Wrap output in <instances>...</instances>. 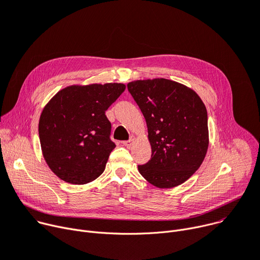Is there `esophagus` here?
Masks as SVG:
<instances>
[{
	"instance_id": "obj_1",
	"label": "esophagus",
	"mask_w": 260,
	"mask_h": 260,
	"mask_svg": "<svg viewBox=\"0 0 260 260\" xmlns=\"http://www.w3.org/2000/svg\"><path fill=\"white\" fill-rule=\"evenodd\" d=\"M134 142H135V137H132L129 140H127V141H123L122 143H123V145H124V146H126V147H129V146H131V145L134 143Z\"/></svg>"
}]
</instances>
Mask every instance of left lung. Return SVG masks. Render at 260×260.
<instances>
[{"label":"left lung","instance_id":"8db88e82","mask_svg":"<svg viewBox=\"0 0 260 260\" xmlns=\"http://www.w3.org/2000/svg\"><path fill=\"white\" fill-rule=\"evenodd\" d=\"M127 89L148 129L151 158L138 165L141 176L159 188H172L191 177L208 149V116L199 95L165 78L136 80Z\"/></svg>","mask_w":260,"mask_h":260}]
</instances>
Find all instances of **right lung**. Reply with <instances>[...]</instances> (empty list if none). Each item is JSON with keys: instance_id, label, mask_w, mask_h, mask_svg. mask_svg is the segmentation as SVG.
I'll return each instance as SVG.
<instances>
[{"instance_id": "obj_1", "label": "right lung", "mask_w": 260, "mask_h": 260, "mask_svg": "<svg viewBox=\"0 0 260 260\" xmlns=\"http://www.w3.org/2000/svg\"><path fill=\"white\" fill-rule=\"evenodd\" d=\"M124 90L123 83L71 85L47 103L40 118V141L48 166L59 179L81 185L105 171L116 147L106 111Z\"/></svg>"}]
</instances>
